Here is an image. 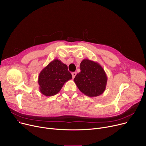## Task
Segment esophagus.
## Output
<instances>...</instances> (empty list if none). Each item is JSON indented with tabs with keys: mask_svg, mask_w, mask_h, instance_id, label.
<instances>
[{
	"mask_svg": "<svg viewBox=\"0 0 146 146\" xmlns=\"http://www.w3.org/2000/svg\"><path fill=\"white\" fill-rule=\"evenodd\" d=\"M72 78H73V79H74V77L76 76V72H73V73H72Z\"/></svg>",
	"mask_w": 146,
	"mask_h": 146,
	"instance_id": "1",
	"label": "esophagus"
}]
</instances>
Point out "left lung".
<instances>
[{
	"label": "left lung",
	"instance_id": "left-lung-1",
	"mask_svg": "<svg viewBox=\"0 0 146 146\" xmlns=\"http://www.w3.org/2000/svg\"><path fill=\"white\" fill-rule=\"evenodd\" d=\"M80 72L75 76L74 82L80 92L89 97H96L105 90L106 74L98 63L83 59L80 64Z\"/></svg>",
	"mask_w": 146,
	"mask_h": 146
}]
</instances>
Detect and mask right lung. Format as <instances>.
I'll return each mask as SVG.
<instances>
[{
    "label": "right lung",
    "instance_id": "obj_1",
    "mask_svg": "<svg viewBox=\"0 0 146 146\" xmlns=\"http://www.w3.org/2000/svg\"><path fill=\"white\" fill-rule=\"evenodd\" d=\"M72 79L67 66L61 60L54 59L41 71L38 82L41 93L46 96H52L57 94L64 84Z\"/></svg>",
    "mask_w": 146,
    "mask_h": 146
}]
</instances>
